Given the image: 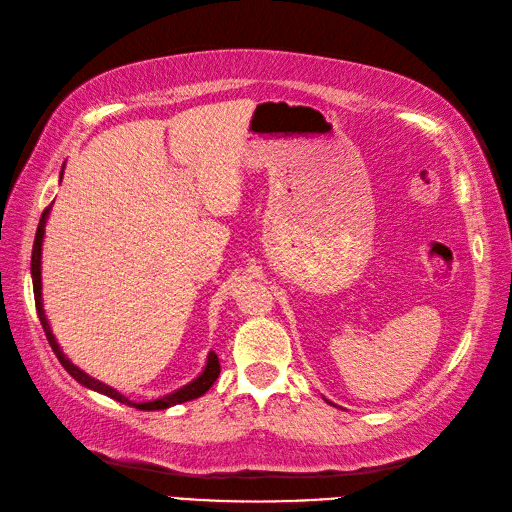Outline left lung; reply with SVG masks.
Here are the masks:
<instances>
[{
	"mask_svg": "<svg viewBox=\"0 0 512 512\" xmlns=\"http://www.w3.org/2000/svg\"><path fill=\"white\" fill-rule=\"evenodd\" d=\"M324 401H329V399H324ZM329 404H331V401H329Z\"/></svg>",
	"mask_w": 512,
	"mask_h": 512,
	"instance_id": "obj_1",
	"label": "left lung"
}]
</instances>
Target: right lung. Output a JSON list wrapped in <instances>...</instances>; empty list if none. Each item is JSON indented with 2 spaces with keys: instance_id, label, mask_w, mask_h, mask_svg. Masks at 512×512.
<instances>
[{
  "instance_id": "right-lung-1",
  "label": "right lung",
  "mask_w": 512,
  "mask_h": 512,
  "mask_svg": "<svg viewBox=\"0 0 512 512\" xmlns=\"http://www.w3.org/2000/svg\"><path fill=\"white\" fill-rule=\"evenodd\" d=\"M61 177H64V166H61L59 181H61ZM49 211H51V207L44 209L42 218H40V224H38V230H36L34 250H32V282H34V299H36L38 318H40V324H42V329H44V335H46V339H49V344H51L55 356L59 359V363L64 365V369L68 371V374H70L76 382H79V384L87 386V389L98 391V393H102V395H106V397H111V399L119 401V404L132 406V408H136V410H166V408H170V406H177V404H183V401H190V399H196V397H200V395H205V393L211 389V386H213V382L218 380V376H220V359H218V354H215V352H209L207 365H205V369H203V374H200L196 380H192L190 384H185L183 389H179V391H175V393H168V395H164V397L151 399V401H132V399H128L126 395H121L117 389H113V386H108V384H104V382H100V380H96V378H91L89 374H85L83 369L76 367V365L68 359V356H66L64 352H61V348H59V344H57V339H55V335H53V331H51V324H49V320H46L44 305H42V271H40V265H42L44 226H46V218H49Z\"/></svg>"
}]
</instances>
